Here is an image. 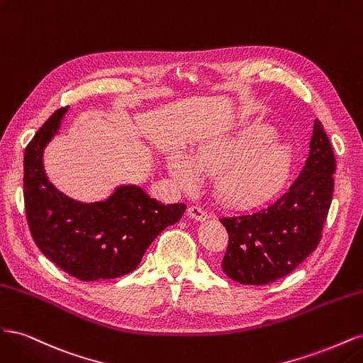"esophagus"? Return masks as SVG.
<instances>
[{"label": "esophagus", "instance_id": "esophagus-1", "mask_svg": "<svg viewBox=\"0 0 363 363\" xmlns=\"http://www.w3.org/2000/svg\"><path fill=\"white\" fill-rule=\"evenodd\" d=\"M188 213L192 219H195V221H204V219H207V216H208L207 212H204L203 208L196 204H194L188 208Z\"/></svg>", "mask_w": 363, "mask_h": 363}]
</instances>
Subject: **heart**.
Instances as JSON below:
<instances>
[{"label":"heart","mask_w":363,"mask_h":363,"mask_svg":"<svg viewBox=\"0 0 363 363\" xmlns=\"http://www.w3.org/2000/svg\"><path fill=\"white\" fill-rule=\"evenodd\" d=\"M268 124L203 139L191 155L180 150L167 155L171 179L184 191L195 189L201 172L215 174V191L223 200L247 204L268 195L288 177L292 167L289 147L280 144Z\"/></svg>","instance_id":"heart-1"}]
</instances>
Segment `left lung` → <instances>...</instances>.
I'll return each mask as SVG.
<instances>
[{
    "instance_id": "8db88e82",
    "label": "left lung",
    "mask_w": 363,
    "mask_h": 363,
    "mask_svg": "<svg viewBox=\"0 0 363 363\" xmlns=\"http://www.w3.org/2000/svg\"><path fill=\"white\" fill-rule=\"evenodd\" d=\"M298 177L272 201L219 216L228 247L223 271L242 284H267L291 274L320 242L333 195L336 162L320 119Z\"/></svg>"
}]
</instances>
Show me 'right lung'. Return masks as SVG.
<instances>
[{"label":"right lung","mask_w":363,"mask_h":363,"mask_svg":"<svg viewBox=\"0 0 363 363\" xmlns=\"http://www.w3.org/2000/svg\"><path fill=\"white\" fill-rule=\"evenodd\" d=\"M68 111L54 112L26 148L24 200L31 236L43 256L82 281L125 276L152 240L180 221L186 204L164 206L136 184H119L94 203L60 192L47 177L43 152Z\"/></svg>","instance_id":"add662e5"}]
</instances>
